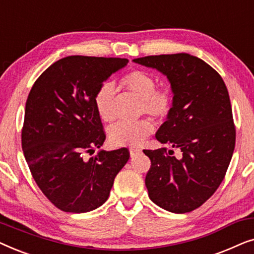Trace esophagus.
I'll return each instance as SVG.
<instances>
[{
    "label": "esophagus",
    "instance_id": "34e87169",
    "mask_svg": "<svg viewBox=\"0 0 254 254\" xmlns=\"http://www.w3.org/2000/svg\"><path fill=\"white\" fill-rule=\"evenodd\" d=\"M129 152H130V157H136L137 155L141 154L142 150L140 148H130Z\"/></svg>",
    "mask_w": 254,
    "mask_h": 254
}]
</instances>
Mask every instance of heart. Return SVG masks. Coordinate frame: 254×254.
<instances>
[{"instance_id":"1","label":"heart","mask_w":254,"mask_h":254,"mask_svg":"<svg viewBox=\"0 0 254 254\" xmlns=\"http://www.w3.org/2000/svg\"><path fill=\"white\" fill-rule=\"evenodd\" d=\"M119 86L125 92L140 99L138 111L141 114H148L152 119L163 121L170 116L175 105V97L170 89H156V81L150 74L134 69L124 74L119 78ZM114 90L112 85L105 83L97 90L93 103L100 119L111 123L114 119L113 113ZM154 131V126L148 119H141L136 123H118L110 127L109 137L113 145H140Z\"/></svg>"}]
</instances>
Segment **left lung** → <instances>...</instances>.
Listing matches in <instances>:
<instances>
[{
  "label": "left lung",
  "mask_w": 254,
  "mask_h": 254,
  "mask_svg": "<svg viewBox=\"0 0 254 254\" xmlns=\"http://www.w3.org/2000/svg\"><path fill=\"white\" fill-rule=\"evenodd\" d=\"M134 62L166 75L175 105L156 138L166 148L143 150L151 168L145 177L152 202L171 213H189L203 204L221 185L236 143L228 89L221 75L187 53L150 55Z\"/></svg>",
  "instance_id": "left-lung-1"
}]
</instances>
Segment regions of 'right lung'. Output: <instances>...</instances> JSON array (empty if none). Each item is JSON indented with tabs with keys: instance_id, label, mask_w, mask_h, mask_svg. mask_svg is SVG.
I'll list each match as a JSON object with an SVG mask.
<instances>
[{
	"instance_id": "add662e5",
	"label": "right lung",
	"mask_w": 254,
	"mask_h": 254,
	"mask_svg": "<svg viewBox=\"0 0 254 254\" xmlns=\"http://www.w3.org/2000/svg\"><path fill=\"white\" fill-rule=\"evenodd\" d=\"M127 59L71 55L54 62L27 97L22 148L34 182L60 210L86 213L109 199L129 150L95 149L105 141L93 97Z\"/></svg>"
}]
</instances>
